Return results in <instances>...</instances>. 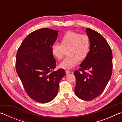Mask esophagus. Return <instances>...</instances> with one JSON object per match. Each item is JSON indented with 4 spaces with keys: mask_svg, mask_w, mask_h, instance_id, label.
<instances>
[{
    "mask_svg": "<svg viewBox=\"0 0 122 122\" xmlns=\"http://www.w3.org/2000/svg\"><path fill=\"white\" fill-rule=\"evenodd\" d=\"M65 71H66V74H67V75H68V74H69L71 73V72H70V71H68V70H66Z\"/></svg>",
    "mask_w": 122,
    "mask_h": 122,
    "instance_id": "1",
    "label": "esophagus"
}]
</instances>
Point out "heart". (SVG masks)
I'll return each mask as SVG.
<instances>
[{
    "label": "heart",
    "instance_id": "heart-1",
    "mask_svg": "<svg viewBox=\"0 0 122 122\" xmlns=\"http://www.w3.org/2000/svg\"><path fill=\"white\" fill-rule=\"evenodd\" d=\"M90 48L89 38L86 34L75 32H68L60 40V45L54 44L51 46V53L55 59H62L67 51V57L59 64L63 69H71L88 56Z\"/></svg>",
    "mask_w": 122,
    "mask_h": 122
}]
</instances>
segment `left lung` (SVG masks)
<instances>
[{
  "label": "left lung",
  "instance_id": "8db88e82",
  "mask_svg": "<svg viewBox=\"0 0 122 122\" xmlns=\"http://www.w3.org/2000/svg\"><path fill=\"white\" fill-rule=\"evenodd\" d=\"M86 32L89 38L90 48L78 71L74 72L76 81L75 93L81 100L90 101L102 93L110 80L112 53L102 35L88 28Z\"/></svg>",
  "mask_w": 122,
  "mask_h": 122
}]
</instances>
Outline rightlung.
<instances>
[{
	"label": "right lung",
	"mask_w": 122,
	"mask_h": 122,
	"mask_svg": "<svg viewBox=\"0 0 122 122\" xmlns=\"http://www.w3.org/2000/svg\"><path fill=\"white\" fill-rule=\"evenodd\" d=\"M58 31L48 28L39 29L22 41L16 56V71L26 93L36 102L46 103L57 95L59 82L66 75L65 70L56 68L51 46Z\"/></svg>",
	"instance_id": "obj_1"
}]
</instances>
